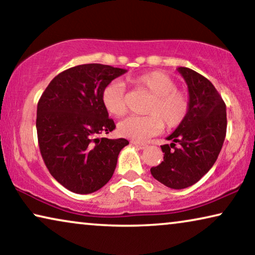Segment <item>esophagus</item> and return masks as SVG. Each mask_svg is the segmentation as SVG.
Returning <instances> with one entry per match:
<instances>
[{"instance_id": "esophagus-1", "label": "esophagus", "mask_w": 255, "mask_h": 255, "mask_svg": "<svg viewBox=\"0 0 255 255\" xmlns=\"http://www.w3.org/2000/svg\"><path fill=\"white\" fill-rule=\"evenodd\" d=\"M131 144L134 145L135 147H138V148H140V149H145L146 147H147V145H146V144H140V142H137V141H132Z\"/></svg>"}]
</instances>
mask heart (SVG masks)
I'll return each instance as SVG.
<instances>
[{"label":"heart","mask_w":255,"mask_h":255,"mask_svg":"<svg viewBox=\"0 0 255 255\" xmlns=\"http://www.w3.org/2000/svg\"><path fill=\"white\" fill-rule=\"evenodd\" d=\"M128 82L135 89L152 95L146 108L148 116H131L118 124V133L133 141H144L160 133L163 122L169 128L179 127L186 120L189 111V96L182 89L176 88L172 76L160 71H152L130 76ZM101 101L108 113L121 117L127 113V97L121 82L113 81L101 94Z\"/></svg>","instance_id":"1"}]
</instances>
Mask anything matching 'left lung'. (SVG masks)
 <instances>
[{
    "label": "left lung",
    "instance_id": "obj_1",
    "mask_svg": "<svg viewBox=\"0 0 255 255\" xmlns=\"http://www.w3.org/2000/svg\"><path fill=\"white\" fill-rule=\"evenodd\" d=\"M189 96V111L182 124L161 146L163 161L152 167L155 180L172 189H183L205 175L218 158L226 134V106L214 85L193 69L179 67ZM179 144L175 146L176 142Z\"/></svg>",
    "mask_w": 255,
    "mask_h": 255
}]
</instances>
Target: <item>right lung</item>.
I'll return each instance as SVG.
<instances>
[{
	"instance_id": "add662e5",
	"label": "right lung",
	"mask_w": 255,
	"mask_h": 255,
	"mask_svg": "<svg viewBox=\"0 0 255 255\" xmlns=\"http://www.w3.org/2000/svg\"><path fill=\"white\" fill-rule=\"evenodd\" d=\"M127 69L102 64L68 68L50 82L37 107V134L51 175L68 190L92 194L109 182L124 138H99L115 130L101 94Z\"/></svg>"
}]
</instances>
